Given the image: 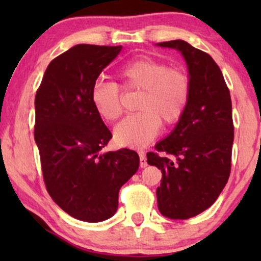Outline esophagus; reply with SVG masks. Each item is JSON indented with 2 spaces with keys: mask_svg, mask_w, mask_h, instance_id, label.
Wrapping results in <instances>:
<instances>
[{
  "mask_svg": "<svg viewBox=\"0 0 261 261\" xmlns=\"http://www.w3.org/2000/svg\"><path fill=\"white\" fill-rule=\"evenodd\" d=\"M139 156H140V167H142V169H144V167L147 166V162H146L145 152H142V151L139 152Z\"/></svg>",
  "mask_w": 261,
  "mask_h": 261,
  "instance_id": "esophagus-1",
  "label": "esophagus"
}]
</instances>
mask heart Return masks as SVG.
<instances>
[{"label":"heart","instance_id":"1","mask_svg":"<svg viewBox=\"0 0 261 261\" xmlns=\"http://www.w3.org/2000/svg\"><path fill=\"white\" fill-rule=\"evenodd\" d=\"M117 76L123 89L141 91L138 101L140 113L127 116L114 129V139L120 146L145 147L156 137L160 124L172 126L183 117L191 94L190 78L183 70L141 56L121 66ZM90 97L103 120L115 121L123 112L122 92L114 82L96 81Z\"/></svg>","mask_w":261,"mask_h":261}]
</instances>
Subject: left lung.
Returning a JSON list of instances; mask_svg holds the SVG:
<instances>
[{
    "label": "left lung",
    "mask_w": 261,
    "mask_h": 261,
    "mask_svg": "<svg viewBox=\"0 0 261 261\" xmlns=\"http://www.w3.org/2000/svg\"><path fill=\"white\" fill-rule=\"evenodd\" d=\"M156 45L183 55L191 94L183 117L155 145L156 152L147 153V163L163 173L156 189L159 212L169 219L187 220L213 205L229 178L231 99L219 65L208 53L184 40Z\"/></svg>",
    "instance_id": "obj_1"
}]
</instances>
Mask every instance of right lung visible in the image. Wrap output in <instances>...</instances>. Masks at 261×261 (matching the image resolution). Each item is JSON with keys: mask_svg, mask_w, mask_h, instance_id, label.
<instances>
[{"mask_svg": "<svg viewBox=\"0 0 261 261\" xmlns=\"http://www.w3.org/2000/svg\"><path fill=\"white\" fill-rule=\"evenodd\" d=\"M121 48L73 46L48 64L35 95L34 139L46 189L64 212L85 222L112 217L121 187L139 169L133 149L101 153L113 135L90 97Z\"/></svg>", "mask_w": 261, "mask_h": 261, "instance_id": "obj_1", "label": "right lung"}]
</instances>
